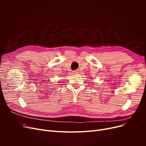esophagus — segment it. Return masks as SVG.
<instances>
[{
    "instance_id": "obj_1",
    "label": "esophagus",
    "mask_w": 146,
    "mask_h": 146,
    "mask_svg": "<svg viewBox=\"0 0 146 146\" xmlns=\"http://www.w3.org/2000/svg\"><path fill=\"white\" fill-rule=\"evenodd\" d=\"M73 73H74V74H78V71H77V70H74V71H73Z\"/></svg>"
}]
</instances>
